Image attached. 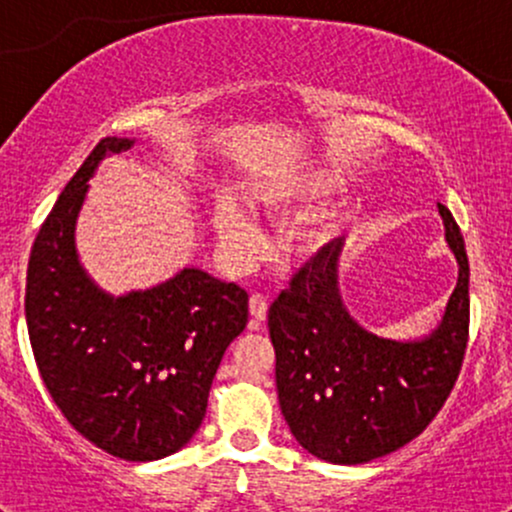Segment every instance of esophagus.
Listing matches in <instances>:
<instances>
[{
  "mask_svg": "<svg viewBox=\"0 0 512 512\" xmlns=\"http://www.w3.org/2000/svg\"><path fill=\"white\" fill-rule=\"evenodd\" d=\"M267 310H269V298L264 293H252L250 296V330H260V325L267 320Z\"/></svg>",
  "mask_w": 512,
  "mask_h": 512,
  "instance_id": "34e87169",
  "label": "esophagus"
}]
</instances>
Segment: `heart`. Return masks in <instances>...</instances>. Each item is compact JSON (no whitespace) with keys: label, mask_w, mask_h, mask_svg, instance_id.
<instances>
[{"label":"heart","mask_w":512,"mask_h":512,"mask_svg":"<svg viewBox=\"0 0 512 512\" xmlns=\"http://www.w3.org/2000/svg\"><path fill=\"white\" fill-rule=\"evenodd\" d=\"M214 226L221 245L233 255H245L257 236L255 223L233 199L221 197L214 207Z\"/></svg>","instance_id":"heart-1"}]
</instances>
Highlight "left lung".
I'll list each match as a JSON object with an SVG mask.
<instances>
[{
	"mask_svg": "<svg viewBox=\"0 0 512 512\" xmlns=\"http://www.w3.org/2000/svg\"><path fill=\"white\" fill-rule=\"evenodd\" d=\"M460 264L443 322L421 342L358 327L337 289L342 240H332L269 308L281 414L310 455L363 464L395 452L436 419L460 375L469 339V262L460 226L438 204Z\"/></svg>",
	"mask_w": 512,
	"mask_h": 512,
	"instance_id": "left-lung-1",
	"label": "left lung"
}]
</instances>
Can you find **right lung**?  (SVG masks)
Listing matches in <instances>:
<instances>
[{"instance_id": "add662e5", "label": "right lung", "mask_w": 512, "mask_h": 512, "mask_svg": "<svg viewBox=\"0 0 512 512\" xmlns=\"http://www.w3.org/2000/svg\"><path fill=\"white\" fill-rule=\"evenodd\" d=\"M132 144L101 139L40 226L26 322L64 419L108 455L151 462L178 452L202 424L223 351L248 325V291L202 269L120 298L88 279L74 248L88 178L105 154Z\"/></svg>"}]
</instances>
